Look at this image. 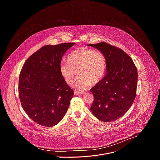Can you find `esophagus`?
<instances>
[{"mask_svg":"<svg viewBox=\"0 0 160 160\" xmlns=\"http://www.w3.org/2000/svg\"><path fill=\"white\" fill-rule=\"evenodd\" d=\"M74 93L75 95H79V94H83L84 92H83V91H80V90H75L74 91Z\"/></svg>","mask_w":160,"mask_h":160,"instance_id":"34e87169","label":"esophagus"}]
</instances>
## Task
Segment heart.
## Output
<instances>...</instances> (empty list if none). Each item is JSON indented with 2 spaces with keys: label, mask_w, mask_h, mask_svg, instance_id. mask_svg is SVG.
<instances>
[{
  "label": "heart",
  "mask_w": 160,
  "mask_h": 160,
  "mask_svg": "<svg viewBox=\"0 0 160 160\" xmlns=\"http://www.w3.org/2000/svg\"><path fill=\"white\" fill-rule=\"evenodd\" d=\"M67 64H61L59 72L65 82L72 85L77 75L78 77L74 86L85 89L90 85H96L104 78L107 62L105 55L99 50L81 48L68 55Z\"/></svg>",
  "instance_id": "obj_1"
}]
</instances>
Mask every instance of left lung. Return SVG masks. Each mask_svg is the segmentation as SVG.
Wrapping results in <instances>:
<instances>
[{"label": "left lung", "instance_id": "obj_1", "mask_svg": "<svg viewBox=\"0 0 160 160\" xmlns=\"http://www.w3.org/2000/svg\"><path fill=\"white\" fill-rule=\"evenodd\" d=\"M88 45L102 52L107 62V73L90 89L94 99L90 109L101 121L113 122L125 115L134 101L138 70L122 49L104 42Z\"/></svg>", "mask_w": 160, "mask_h": 160}]
</instances>
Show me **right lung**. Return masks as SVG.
Instances as JSON below:
<instances>
[{
    "instance_id": "obj_1",
    "label": "right lung",
    "mask_w": 160,
    "mask_h": 160,
    "mask_svg": "<svg viewBox=\"0 0 160 160\" xmlns=\"http://www.w3.org/2000/svg\"><path fill=\"white\" fill-rule=\"evenodd\" d=\"M75 43L44 45L22 66L19 76V98L27 115L40 125H56L70 106L73 90L62 77L59 66L62 55Z\"/></svg>"
}]
</instances>
